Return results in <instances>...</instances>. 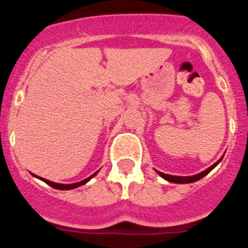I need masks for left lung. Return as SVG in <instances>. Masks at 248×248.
Listing matches in <instances>:
<instances>
[{
  "label": "left lung",
  "instance_id": "8db88e82",
  "mask_svg": "<svg viewBox=\"0 0 248 248\" xmlns=\"http://www.w3.org/2000/svg\"><path fill=\"white\" fill-rule=\"evenodd\" d=\"M221 161V158L219 161L216 162L213 166H211L210 168H207L206 170H204V171L197 173V175H193V176H171V175H168V173H163V172H160L157 171L158 175L161 176V177H163L166 181H169L171 182V183H178V184H183V183H192V182H196V181H199L201 178H203L204 176H206L207 173H209L211 170L215 168L219 162Z\"/></svg>",
  "mask_w": 248,
  "mask_h": 248
}]
</instances>
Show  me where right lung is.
Segmentation results:
<instances>
[{"mask_svg": "<svg viewBox=\"0 0 248 248\" xmlns=\"http://www.w3.org/2000/svg\"><path fill=\"white\" fill-rule=\"evenodd\" d=\"M98 171H99V170H98ZM98 171L94 172L92 176H90V177H87L86 179H84V181H80V182H78V183H73V184H59V183H55V182L47 181V179H45V178H43V177H38V176L33 175V173H32V176H35V177L42 179L43 182H45V183L49 184L50 186L55 187V189H58V190H71V189H76V187L81 186H84V184H86L91 178L94 177L96 173H98Z\"/></svg>", "mask_w": 248, "mask_h": 248, "instance_id": "1", "label": "right lung"}]
</instances>
